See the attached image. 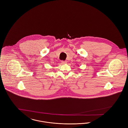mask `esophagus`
Here are the masks:
<instances>
[{"mask_svg": "<svg viewBox=\"0 0 128 128\" xmlns=\"http://www.w3.org/2000/svg\"><path fill=\"white\" fill-rule=\"evenodd\" d=\"M61 63L63 64H67V61H61Z\"/></svg>", "mask_w": 128, "mask_h": 128, "instance_id": "obj_1", "label": "esophagus"}]
</instances>
